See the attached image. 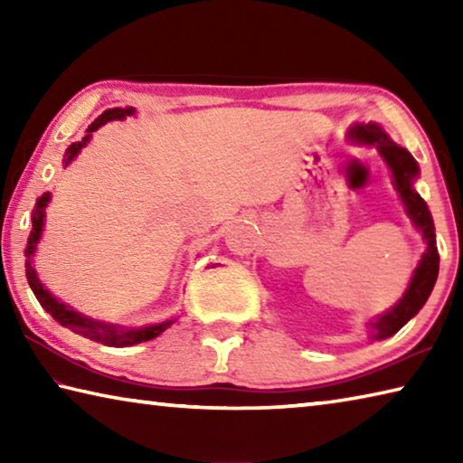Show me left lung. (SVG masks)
Here are the masks:
<instances>
[{
	"label": "left lung",
	"instance_id": "8db88e82",
	"mask_svg": "<svg viewBox=\"0 0 463 463\" xmlns=\"http://www.w3.org/2000/svg\"><path fill=\"white\" fill-rule=\"evenodd\" d=\"M351 137L357 138L359 143L373 145L378 148L380 155L386 161V165L392 171V177H394V187L396 192L401 194V200L406 208V214L417 226L422 234V241H425V253H422L420 261L414 269L411 284L406 288L404 296L398 300L394 308H390L386 315H382L370 323L373 328L372 336L373 339H386L394 333L401 331V328L409 323V320L417 315V312L425 307L427 298L433 292V286L437 281L439 273V253H437V241H435V224L430 213L427 208V202L420 198V195L414 192L412 182L419 177V165L414 161V156L406 151V148L398 146L392 143V138L383 132L378 124H357L355 128H351Z\"/></svg>",
	"mask_w": 463,
	"mask_h": 463
}]
</instances>
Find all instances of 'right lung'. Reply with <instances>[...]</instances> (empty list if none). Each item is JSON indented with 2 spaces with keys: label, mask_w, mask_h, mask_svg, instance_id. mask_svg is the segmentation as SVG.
Returning a JSON list of instances; mask_svg holds the SVG:
<instances>
[{
  "label": "right lung",
  "mask_w": 463,
  "mask_h": 463,
  "mask_svg": "<svg viewBox=\"0 0 463 463\" xmlns=\"http://www.w3.org/2000/svg\"><path fill=\"white\" fill-rule=\"evenodd\" d=\"M135 114V108H109L106 109L104 114L98 116L96 120L91 122V127L88 128V137L80 143H73L71 146L67 148L65 153V167L71 163L77 155L81 153V148L88 145V140L91 138V132L98 130L99 127H104L106 122L109 120H124L127 116ZM51 200V194L46 192L43 194L41 198L36 200L34 203V210H33V231H30V237H28V247H26V279L30 288H33V292L36 296V300L41 302V307L49 312V315L57 320L59 325L71 328L73 333L77 335H83L88 336L91 341H98V343H104L108 347H130V345H137V343H143V341H151L155 336H159L163 331H167V328L175 323V320H165V323H159V325H148V326H140V328H122L118 325H108V323H99V320H93L80 315V312H75L73 308H69L67 304L59 302L57 298H54L49 289H46L41 279L36 276V269L33 268V255L36 250L38 241H41V234H43V226H44V208L46 203Z\"/></svg>",
  "instance_id": "add662e5"
}]
</instances>
